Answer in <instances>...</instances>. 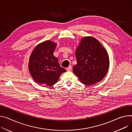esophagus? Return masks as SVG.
<instances>
[{"label":"esophagus","instance_id":"esophagus-1","mask_svg":"<svg viewBox=\"0 0 132 132\" xmlns=\"http://www.w3.org/2000/svg\"><path fill=\"white\" fill-rule=\"evenodd\" d=\"M71 69H72V66H71V65L69 66L67 68H66V70H67V71H70V70H71Z\"/></svg>","mask_w":132,"mask_h":132}]
</instances>
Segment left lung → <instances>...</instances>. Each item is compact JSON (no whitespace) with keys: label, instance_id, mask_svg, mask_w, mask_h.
I'll return each mask as SVG.
<instances>
[{"label":"left lung","instance_id":"8db88e82","mask_svg":"<svg viewBox=\"0 0 132 132\" xmlns=\"http://www.w3.org/2000/svg\"><path fill=\"white\" fill-rule=\"evenodd\" d=\"M77 64L73 72L80 82L89 86L100 82L109 68V56L101 43L92 36L84 37L76 47Z\"/></svg>","mask_w":132,"mask_h":132}]
</instances>
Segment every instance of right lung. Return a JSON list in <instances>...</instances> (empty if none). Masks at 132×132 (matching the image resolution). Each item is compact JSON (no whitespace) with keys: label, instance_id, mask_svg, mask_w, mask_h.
I'll return each mask as SVG.
<instances>
[{"label":"right lung","instance_id":"1","mask_svg":"<svg viewBox=\"0 0 132 132\" xmlns=\"http://www.w3.org/2000/svg\"><path fill=\"white\" fill-rule=\"evenodd\" d=\"M56 44L46 40L38 44L32 51L28 63L29 73L35 82L51 86L58 81L66 69L60 66L53 55Z\"/></svg>","mask_w":132,"mask_h":132}]
</instances>
